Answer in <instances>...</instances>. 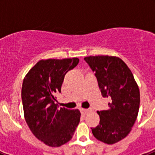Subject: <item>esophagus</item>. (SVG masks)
<instances>
[{
	"label": "esophagus",
	"mask_w": 155,
	"mask_h": 155,
	"mask_svg": "<svg viewBox=\"0 0 155 155\" xmlns=\"http://www.w3.org/2000/svg\"><path fill=\"white\" fill-rule=\"evenodd\" d=\"M81 113L84 115H86L87 114V113H89L90 112H91V109H81Z\"/></svg>",
	"instance_id": "esophagus-1"
}]
</instances>
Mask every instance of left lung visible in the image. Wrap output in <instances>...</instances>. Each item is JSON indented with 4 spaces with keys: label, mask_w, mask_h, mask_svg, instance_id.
<instances>
[{
    "label": "left lung",
    "mask_w": 155,
    "mask_h": 155,
    "mask_svg": "<svg viewBox=\"0 0 155 155\" xmlns=\"http://www.w3.org/2000/svg\"><path fill=\"white\" fill-rule=\"evenodd\" d=\"M84 61L95 72L102 95L109 99L107 110L97 111L99 124L91 128L97 140L113 144L132 130L140 107V90L128 66L114 56H89Z\"/></svg>",
    "instance_id": "left-lung-1"
}]
</instances>
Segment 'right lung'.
I'll return each mask as SVG.
<instances>
[{"label": "right lung", "instance_id": "obj_1", "mask_svg": "<svg viewBox=\"0 0 155 155\" xmlns=\"http://www.w3.org/2000/svg\"><path fill=\"white\" fill-rule=\"evenodd\" d=\"M78 62L77 57L41 60L23 80L25 120L34 136L50 147H60L71 140L80 122V111L59 108L55 97V93L61 91L67 72Z\"/></svg>", "mask_w": 155, "mask_h": 155}]
</instances>
